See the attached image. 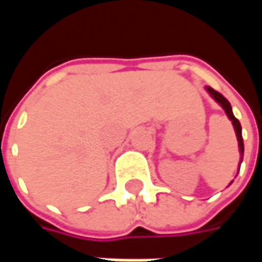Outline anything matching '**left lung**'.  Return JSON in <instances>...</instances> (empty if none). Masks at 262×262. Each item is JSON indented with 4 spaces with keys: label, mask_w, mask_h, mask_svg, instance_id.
I'll use <instances>...</instances> for the list:
<instances>
[{
    "label": "left lung",
    "mask_w": 262,
    "mask_h": 262,
    "mask_svg": "<svg viewBox=\"0 0 262 262\" xmlns=\"http://www.w3.org/2000/svg\"><path fill=\"white\" fill-rule=\"evenodd\" d=\"M206 91L210 94V97L213 98L216 102L219 103L222 108L225 109L226 115H227V118L231 120V123L234 126V130H236V136H237V142H238V151H240V164H242L243 161V154H244V143H243V136H242V125H240V122L237 119L236 116L233 115V111H231V106H230V102L226 99L220 92L214 91L213 88H210V86H206ZM240 170V168H238ZM233 182V181H231ZM230 182V184H231Z\"/></svg>",
    "instance_id": "8db88e82"
}]
</instances>
